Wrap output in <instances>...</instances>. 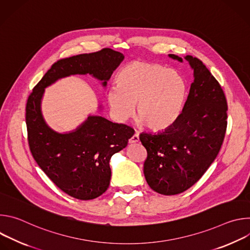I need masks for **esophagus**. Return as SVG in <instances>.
<instances>
[{
    "mask_svg": "<svg viewBox=\"0 0 250 250\" xmlns=\"http://www.w3.org/2000/svg\"><path fill=\"white\" fill-rule=\"evenodd\" d=\"M138 141H139V135H138L137 132H135V133L131 136V138L129 139V142H130V144H135V142H138Z\"/></svg>",
    "mask_w": 250,
    "mask_h": 250,
    "instance_id": "1",
    "label": "esophagus"
}]
</instances>
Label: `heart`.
Returning <instances> with one entry per match:
<instances>
[{"mask_svg": "<svg viewBox=\"0 0 250 250\" xmlns=\"http://www.w3.org/2000/svg\"><path fill=\"white\" fill-rule=\"evenodd\" d=\"M117 86L106 92L113 118L120 123L135 110L137 119L151 130H163L179 118L187 96L184 78L156 63L133 61L120 70Z\"/></svg>", "mask_w": 250, "mask_h": 250, "instance_id": "b5f03b06", "label": "heart"}]
</instances>
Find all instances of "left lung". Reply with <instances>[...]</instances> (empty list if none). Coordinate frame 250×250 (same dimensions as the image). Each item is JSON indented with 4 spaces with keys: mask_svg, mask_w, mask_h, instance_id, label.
I'll return each mask as SVG.
<instances>
[{
    "mask_svg": "<svg viewBox=\"0 0 250 250\" xmlns=\"http://www.w3.org/2000/svg\"><path fill=\"white\" fill-rule=\"evenodd\" d=\"M168 56L183 62L175 54ZM185 59L194 71V81L179 118L162 131L139 135L147 150L146 182L166 196L180 194L200 180L216 159L228 125V104L221 85L200 59L191 55Z\"/></svg>",
    "mask_w": 250,
    "mask_h": 250,
    "instance_id": "left-lung-1",
    "label": "left lung"
}]
</instances>
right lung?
Listing matches in <instances>:
<instances>
[{
    "label": "right lung",
    "instance_id": "1",
    "mask_svg": "<svg viewBox=\"0 0 250 250\" xmlns=\"http://www.w3.org/2000/svg\"><path fill=\"white\" fill-rule=\"evenodd\" d=\"M124 58L121 52L104 48L61 59L51 66L27 99L25 122L31 154L49 179L73 198L93 200L106 191L112 175L111 157L127 146L134 130L90 115L72 131H55L42 113L44 89L61 78L87 74L105 87Z\"/></svg>",
    "mask_w": 250,
    "mask_h": 250
}]
</instances>
